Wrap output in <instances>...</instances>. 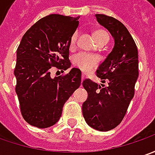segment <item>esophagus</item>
I'll return each instance as SVG.
<instances>
[{
  "mask_svg": "<svg viewBox=\"0 0 155 155\" xmlns=\"http://www.w3.org/2000/svg\"><path fill=\"white\" fill-rule=\"evenodd\" d=\"M84 79H85V75H84V74H82V75H81V81H84Z\"/></svg>",
  "mask_w": 155,
  "mask_h": 155,
  "instance_id": "34e87169",
  "label": "esophagus"
}]
</instances>
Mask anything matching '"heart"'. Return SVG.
Wrapping results in <instances>:
<instances>
[{"instance_id":"heart-1","label":"heart","mask_w":155,"mask_h":155,"mask_svg":"<svg viewBox=\"0 0 155 155\" xmlns=\"http://www.w3.org/2000/svg\"><path fill=\"white\" fill-rule=\"evenodd\" d=\"M94 38L98 43L104 39H109V36L106 31L103 30H96L94 33ZM78 38V32H74L70 38V46L73 47L76 44ZM99 61V58L95 55L88 54L86 52H80L73 57V64L82 71H89L94 68Z\"/></svg>"}]
</instances>
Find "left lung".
<instances>
[{
  "label": "left lung",
  "mask_w": 155,
  "mask_h": 155,
  "mask_svg": "<svg viewBox=\"0 0 155 155\" xmlns=\"http://www.w3.org/2000/svg\"><path fill=\"white\" fill-rule=\"evenodd\" d=\"M95 16L113 37L115 45L96 74L102 83L107 84L99 85L90 79L82 82L88 94L82 114L90 127L108 131L122 122L134 97L139 74L138 51L132 36L119 20L104 14Z\"/></svg>",
  "instance_id": "1"
}]
</instances>
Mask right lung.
Listing matches in <instances>:
<instances>
[{
  "label": "right lung",
  "mask_w": 155,
  "mask_h": 155,
  "mask_svg": "<svg viewBox=\"0 0 155 155\" xmlns=\"http://www.w3.org/2000/svg\"><path fill=\"white\" fill-rule=\"evenodd\" d=\"M79 18L47 15L36 22L20 41L14 69L15 91L21 114L31 125L40 129L54 125L61 117L65 102L81 86L79 68H73L65 75L51 76V67L66 70L71 66L69 41Z\"/></svg>",
  "instance_id": "1"
}]
</instances>
